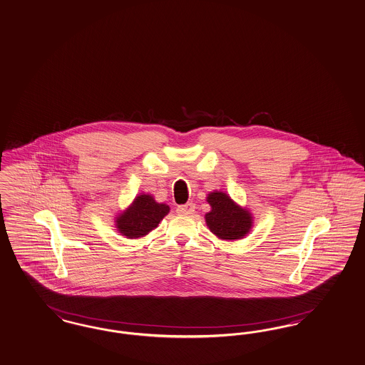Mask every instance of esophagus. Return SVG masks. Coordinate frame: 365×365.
Returning a JSON list of instances; mask_svg holds the SVG:
<instances>
[{"label": "esophagus", "mask_w": 365, "mask_h": 365, "mask_svg": "<svg viewBox=\"0 0 365 365\" xmlns=\"http://www.w3.org/2000/svg\"><path fill=\"white\" fill-rule=\"evenodd\" d=\"M176 212L179 214H185V215H190V214L195 212V205L194 203H186V205H182V206H178Z\"/></svg>", "instance_id": "esophagus-1"}]
</instances>
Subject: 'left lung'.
Wrapping results in <instances>:
<instances>
[{
	"label": "left lung",
	"instance_id": "1",
	"mask_svg": "<svg viewBox=\"0 0 365 365\" xmlns=\"http://www.w3.org/2000/svg\"><path fill=\"white\" fill-rule=\"evenodd\" d=\"M212 210L205 215L206 224L218 239L239 240L250 233L252 215L236 202L221 191H214L207 195Z\"/></svg>",
	"mask_w": 365,
	"mask_h": 365
}]
</instances>
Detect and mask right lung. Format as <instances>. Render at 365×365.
Segmentation results:
<instances>
[{"label": "right lung", "mask_w": 365, "mask_h": 365, "mask_svg": "<svg viewBox=\"0 0 365 365\" xmlns=\"http://www.w3.org/2000/svg\"><path fill=\"white\" fill-rule=\"evenodd\" d=\"M168 212L170 207L165 203H158L150 194H140L115 218V227L126 239H138L158 227Z\"/></svg>", "instance_id": "1"}]
</instances>
